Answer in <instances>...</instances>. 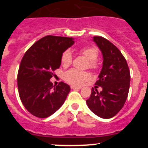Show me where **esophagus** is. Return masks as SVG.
<instances>
[{
  "label": "esophagus",
  "instance_id": "esophagus-1",
  "mask_svg": "<svg viewBox=\"0 0 148 148\" xmlns=\"http://www.w3.org/2000/svg\"><path fill=\"white\" fill-rule=\"evenodd\" d=\"M82 87H75V86H71V89H73V90H75V89H77V90H81Z\"/></svg>",
  "mask_w": 148,
  "mask_h": 148
}]
</instances>
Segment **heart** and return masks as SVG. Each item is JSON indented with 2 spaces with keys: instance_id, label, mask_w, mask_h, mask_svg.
Wrapping results in <instances>:
<instances>
[{
  "instance_id": "1",
  "label": "heart",
  "mask_w": 148,
  "mask_h": 148,
  "mask_svg": "<svg viewBox=\"0 0 148 148\" xmlns=\"http://www.w3.org/2000/svg\"><path fill=\"white\" fill-rule=\"evenodd\" d=\"M80 53L84 56L88 60V64L87 67H89L91 70H97L99 68V62L96 59L99 56V49L95 47L82 48L80 50ZM73 61V56L70 51L66 50L63 53L61 58V62L63 66L66 67L70 66ZM64 78L67 83L73 84V85L79 86L82 85L84 82L90 80V74L88 72L78 71L75 69H71L68 70L64 75Z\"/></svg>"
}]
</instances>
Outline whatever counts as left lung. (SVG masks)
Returning <instances> with one entry per match:
<instances>
[{"mask_svg":"<svg viewBox=\"0 0 148 148\" xmlns=\"http://www.w3.org/2000/svg\"><path fill=\"white\" fill-rule=\"evenodd\" d=\"M103 56V66L95 82L99 92L92 88L90 99L86 101L92 113L103 119H110L123 108L130 88V73L126 59L114 44L101 36L93 37Z\"/></svg>","mask_w":148,"mask_h":148,"instance_id":"8db88e82","label":"left lung"}]
</instances>
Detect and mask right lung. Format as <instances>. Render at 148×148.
<instances>
[{
  "instance_id": "add662e5",
  "label": "right lung",
  "mask_w": 148,
  "mask_h": 148,
  "mask_svg": "<svg viewBox=\"0 0 148 148\" xmlns=\"http://www.w3.org/2000/svg\"><path fill=\"white\" fill-rule=\"evenodd\" d=\"M74 44L72 38L47 35L32 44L21 61L18 88L22 104L33 116L47 118L61 108L70 86L49 81L60 67L63 53Z\"/></svg>"
}]
</instances>
